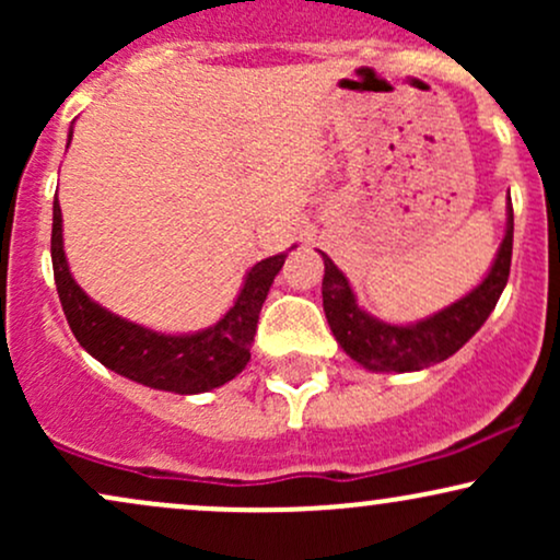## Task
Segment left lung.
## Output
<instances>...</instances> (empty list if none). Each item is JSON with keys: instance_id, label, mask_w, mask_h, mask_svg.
<instances>
[{"instance_id": "1", "label": "left lung", "mask_w": 560, "mask_h": 560, "mask_svg": "<svg viewBox=\"0 0 560 560\" xmlns=\"http://www.w3.org/2000/svg\"><path fill=\"white\" fill-rule=\"evenodd\" d=\"M511 253L513 208H508L505 240L500 244L498 258H494L487 279L474 292H468L464 300L453 302L445 311L434 313L432 318L410 326L384 324V320L371 318L369 313L361 311L345 273L320 253L326 266L320 292H324V311L334 337L352 361L371 371L402 374V371H419L447 361L481 329V324L498 305L508 273H511Z\"/></svg>"}]
</instances>
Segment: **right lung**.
<instances>
[{
	"label": "right lung",
	"instance_id": "1",
	"mask_svg": "<svg viewBox=\"0 0 560 560\" xmlns=\"http://www.w3.org/2000/svg\"><path fill=\"white\" fill-rule=\"evenodd\" d=\"M284 260L287 255L260 260L247 273L234 307L215 326L186 337H171L113 316L110 311L86 298V292L68 271L66 253H62V213L57 199L52 208L55 284L70 331L89 355H94L115 374L176 395H197L221 387L247 365L260 307Z\"/></svg>",
	"mask_w": 560,
	"mask_h": 560
}]
</instances>
